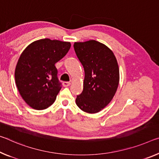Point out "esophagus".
I'll return each instance as SVG.
<instances>
[{"label":"esophagus","mask_w":159,"mask_h":159,"mask_svg":"<svg viewBox=\"0 0 159 159\" xmlns=\"http://www.w3.org/2000/svg\"><path fill=\"white\" fill-rule=\"evenodd\" d=\"M70 85V82H68V81H64V82H63V85H64V87L69 86Z\"/></svg>","instance_id":"obj_1"}]
</instances>
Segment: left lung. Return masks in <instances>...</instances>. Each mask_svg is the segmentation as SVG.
Segmentation results:
<instances>
[{
    "instance_id": "8db88e82",
    "label": "left lung",
    "mask_w": 159,
    "mask_h": 159,
    "mask_svg": "<svg viewBox=\"0 0 159 159\" xmlns=\"http://www.w3.org/2000/svg\"><path fill=\"white\" fill-rule=\"evenodd\" d=\"M74 48L85 71L84 90L75 102L85 112H98L109 104L117 89V59L109 48L95 40L75 42Z\"/></svg>"
}]
</instances>
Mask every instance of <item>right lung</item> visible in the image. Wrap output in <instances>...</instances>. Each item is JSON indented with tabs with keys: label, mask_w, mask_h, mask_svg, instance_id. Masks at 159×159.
<instances>
[{
	"label": "right lung",
	"mask_w": 159,
	"mask_h": 159,
	"mask_svg": "<svg viewBox=\"0 0 159 159\" xmlns=\"http://www.w3.org/2000/svg\"><path fill=\"white\" fill-rule=\"evenodd\" d=\"M70 42L43 39L32 42L20 57L15 71L19 93L30 107L46 109L61 89L55 64L67 54Z\"/></svg>",
	"instance_id": "right-lung-1"
}]
</instances>
